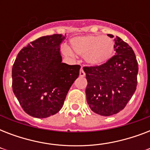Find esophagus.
<instances>
[{"label":"esophagus","mask_w":150,"mask_h":150,"mask_svg":"<svg viewBox=\"0 0 150 150\" xmlns=\"http://www.w3.org/2000/svg\"><path fill=\"white\" fill-rule=\"evenodd\" d=\"M85 75H86V73H85V71H84V70H83V69H81V70H80V71H79V76L80 77H85Z\"/></svg>","instance_id":"obj_1"}]
</instances>
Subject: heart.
Segmentation results:
<instances>
[{
	"mask_svg": "<svg viewBox=\"0 0 150 150\" xmlns=\"http://www.w3.org/2000/svg\"><path fill=\"white\" fill-rule=\"evenodd\" d=\"M71 47L77 54L85 57L87 63L92 66H100L107 63L114 55V43L108 36L88 35L74 37L70 40ZM64 51L72 56L71 50L65 47Z\"/></svg>",
	"mask_w": 150,
	"mask_h": 150,
	"instance_id": "obj_1",
	"label": "heart"
}]
</instances>
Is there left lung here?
I'll return each mask as SVG.
<instances>
[{
  "mask_svg": "<svg viewBox=\"0 0 150 150\" xmlns=\"http://www.w3.org/2000/svg\"><path fill=\"white\" fill-rule=\"evenodd\" d=\"M114 40L117 55L103 65L83 68L88 82L87 103L94 113L102 116L123 110L137 86L139 68L132 48L118 36Z\"/></svg>",
  "mask_w": 150,
  "mask_h": 150,
  "instance_id": "left-lung-1",
  "label": "left lung"
}]
</instances>
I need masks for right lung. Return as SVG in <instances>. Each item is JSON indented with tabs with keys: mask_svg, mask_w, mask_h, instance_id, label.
Wrapping results in <instances>:
<instances>
[{
	"mask_svg": "<svg viewBox=\"0 0 150 150\" xmlns=\"http://www.w3.org/2000/svg\"><path fill=\"white\" fill-rule=\"evenodd\" d=\"M65 36L40 37L20 50L12 67L13 93L24 111L37 118L57 114L79 75L80 66L62 63Z\"/></svg>",
	"mask_w": 150,
	"mask_h": 150,
	"instance_id": "obj_1",
	"label": "right lung"
}]
</instances>
